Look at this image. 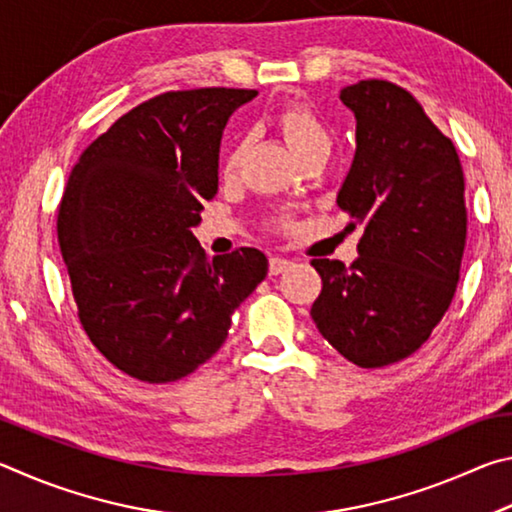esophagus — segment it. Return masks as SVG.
Returning a JSON list of instances; mask_svg holds the SVG:
<instances>
[{
	"label": "esophagus",
	"mask_w": 512,
	"mask_h": 512,
	"mask_svg": "<svg viewBox=\"0 0 512 512\" xmlns=\"http://www.w3.org/2000/svg\"><path fill=\"white\" fill-rule=\"evenodd\" d=\"M293 262H289V259L284 257H271V262H268V273L271 275H280L284 271H289Z\"/></svg>",
	"instance_id": "esophagus-1"
}]
</instances>
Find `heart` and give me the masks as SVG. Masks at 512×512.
<instances>
[{
	"label": "heart",
	"mask_w": 512,
	"mask_h": 512,
	"mask_svg": "<svg viewBox=\"0 0 512 512\" xmlns=\"http://www.w3.org/2000/svg\"><path fill=\"white\" fill-rule=\"evenodd\" d=\"M277 126H280L284 140L289 142V146L296 155L305 153L307 149H311V146H316V144H329L325 126L320 124L314 112L302 108V106H291L287 110H282L280 117H277ZM244 151H246V144L237 142L230 149V153L225 155V162H223L225 176H232V173L239 169V162H241V158H244Z\"/></svg>",
	"instance_id": "obj_1"
}]
</instances>
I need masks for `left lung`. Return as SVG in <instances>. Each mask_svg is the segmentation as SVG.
<instances>
[{"instance_id":"left-lung-1","label":"left lung","mask_w":512,"mask_h":512,"mask_svg":"<svg viewBox=\"0 0 512 512\" xmlns=\"http://www.w3.org/2000/svg\"><path fill=\"white\" fill-rule=\"evenodd\" d=\"M357 149L336 205L361 225L352 266L311 259L323 291L311 318L359 368L402 361L452 305L465 250V178L449 137L409 92L388 81L341 90Z\"/></svg>"}]
</instances>
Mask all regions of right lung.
<instances>
[{
	"mask_svg": "<svg viewBox=\"0 0 512 512\" xmlns=\"http://www.w3.org/2000/svg\"><path fill=\"white\" fill-rule=\"evenodd\" d=\"M255 90L167 92L83 151L58 210L79 318L103 357L149 384L187 377L228 339L268 271L257 248L210 259L192 228L219 192L232 112Z\"/></svg>",
	"mask_w": 512,
	"mask_h": 512,
	"instance_id": "add662e5",
	"label": "right lung"
}]
</instances>
